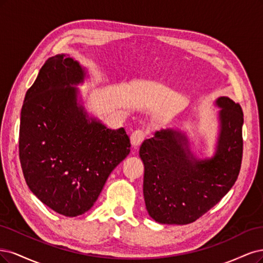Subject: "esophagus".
Listing matches in <instances>:
<instances>
[{"mask_svg":"<svg viewBox=\"0 0 263 263\" xmlns=\"http://www.w3.org/2000/svg\"><path fill=\"white\" fill-rule=\"evenodd\" d=\"M145 135H146V132H144V131H142V130L134 131V132L131 134V138H130L132 146H134V147L140 146L141 143H142L143 140H144V138H145Z\"/></svg>","mask_w":263,"mask_h":263,"instance_id":"esophagus-1","label":"esophagus"}]
</instances>
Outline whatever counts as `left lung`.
<instances>
[{"mask_svg":"<svg viewBox=\"0 0 263 263\" xmlns=\"http://www.w3.org/2000/svg\"><path fill=\"white\" fill-rule=\"evenodd\" d=\"M214 105L219 110L213 156L198 157L187 132L180 129H162L142 143L144 201L157 223L194 222L221 201L237 180L242 158V110L225 96Z\"/></svg>","mask_w":263,"mask_h":263,"instance_id":"left-lung-1","label":"left lung"}]
</instances>
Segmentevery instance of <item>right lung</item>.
<instances>
[{
	"label": "right lung",
	"instance_id": "obj_1",
	"mask_svg": "<svg viewBox=\"0 0 263 263\" xmlns=\"http://www.w3.org/2000/svg\"><path fill=\"white\" fill-rule=\"evenodd\" d=\"M86 78V67L69 54L48 59L21 112L25 180L44 204L70 217L91 209L131 146L123 128L108 129L87 112L76 87Z\"/></svg>",
	"mask_w": 263,
	"mask_h": 263
}]
</instances>
